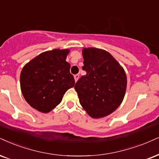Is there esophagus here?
Segmentation results:
<instances>
[{"mask_svg": "<svg viewBox=\"0 0 159 159\" xmlns=\"http://www.w3.org/2000/svg\"><path fill=\"white\" fill-rule=\"evenodd\" d=\"M74 80H75V82H76L78 80H79L80 75H79V74H76V75H74Z\"/></svg>", "mask_w": 159, "mask_h": 159, "instance_id": "obj_1", "label": "esophagus"}]
</instances>
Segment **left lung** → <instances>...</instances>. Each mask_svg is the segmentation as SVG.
<instances>
[{
  "label": "left lung",
  "instance_id": "left-lung-1",
  "mask_svg": "<svg viewBox=\"0 0 159 159\" xmlns=\"http://www.w3.org/2000/svg\"><path fill=\"white\" fill-rule=\"evenodd\" d=\"M83 70L86 75L76 82L74 89L80 103L90 116H107L122 102L127 88L124 68L107 51L85 48Z\"/></svg>",
  "mask_w": 159,
  "mask_h": 159
}]
</instances>
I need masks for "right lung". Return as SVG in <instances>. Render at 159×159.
Wrapping results in <instances>:
<instances>
[{"label":"right lung","instance_id":"obj_1","mask_svg":"<svg viewBox=\"0 0 159 159\" xmlns=\"http://www.w3.org/2000/svg\"><path fill=\"white\" fill-rule=\"evenodd\" d=\"M69 49L43 52L30 60L20 73V89L31 107L48 113L62 101L66 91L75 84L66 61Z\"/></svg>","mask_w":159,"mask_h":159}]
</instances>
